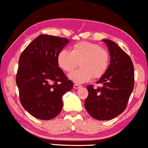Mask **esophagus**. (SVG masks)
Listing matches in <instances>:
<instances>
[{
  "mask_svg": "<svg viewBox=\"0 0 148 148\" xmlns=\"http://www.w3.org/2000/svg\"><path fill=\"white\" fill-rule=\"evenodd\" d=\"M80 87H81V86H80V85L77 84V83L74 84V86H73V88H74L75 89H77V88H80Z\"/></svg>",
  "mask_w": 148,
  "mask_h": 148,
  "instance_id": "esophagus-1",
  "label": "esophagus"
}]
</instances>
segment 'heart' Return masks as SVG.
Here are the masks:
<instances>
[{
	"instance_id": "1",
	"label": "heart",
	"mask_w": 148,
	"mask_h": 148,
	"mask_svg": "<svg viewBox=\"0 0 148 148\" xmlns=\"http://www.w3.org/2000/svg\"><path fill=\"white\" fill-rule=\"evenodd\" d=\"M58 62L62 70L71 73L78 65L81 68L69 75V78L77 83L89 81L92 77L99 78L107 71L109 52L98 45L81 42L73 46L72 50L62 49L58 55Z\"/></svg>"
}]
</instances>
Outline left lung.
<instances>
[{"label":"left lung","instance_id":"obj_1","mask_svg":"<svg viewBox=\"0 0 148 148\" xmlns=\"http://www.w3.org/2000/svg\"><path fill=\"white\" fill-rule=\"evenodd\" d=\"M110 55L107 71L96 82L101 88L87 86L88 96L85 101L88 113L97 120H110L126 109L134 88V73L130 56L115 42L103 39Z\"/></svg>","mask_w":148,"mask_h":148}]
</instances>
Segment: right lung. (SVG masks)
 Returning a JSON list of instances; mask_svg holds the SVG:
<instances>
[{
  "instance_id": "add662e5",
  "label": "right lung",
  "mask_w": 148,
  "mask_h": 148,
  "mask_svg": "<svg viewBox=\"0 0 148 148\" xmlns=\"http://www.w3.org/2000/svg\"><path fill=\"white\" fill-rule=\"evenodd\" d=\"M68 43L65 38L42 34L21 54L16 75L20 100L35 118L56 117L62 109V96L73 87L58 62V54Z\"/></svg>"
}]
</instances>
